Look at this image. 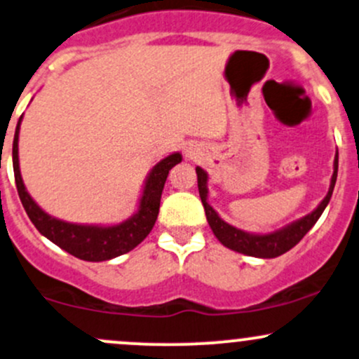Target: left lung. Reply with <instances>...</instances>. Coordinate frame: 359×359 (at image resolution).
<instances>
[{"label":"left lung","instance_id":"1","mask_svg":"<svg viewBox=\"0 0 359 359\" xmlns=\"http://www.w3.org/2000/svg\"><path fill=\"white\" fill-rule=\"evenodd\" d=\"M337 165H339V155L334 156V173L330 177V186L327 191L325 198L320 201L317 208L309 215H305L300 219H294L286 226L279 228V230L267 231V233H250V231L240 230V228L231 226L230 223H226L224 219L219 218V215L212 210V206L208 203V173L201 167H196V173H198V187H199V196L203 201L204 211H206V219L210 223L212 233L215 237L223 243L228 249L238 252V254L250 255V257H261V259H274L278 255H283L285 252L293 249L300 240L309 233L310 228L317 223V219L320 218V215L329 204L330 198H332L334 186H336L337 180Z\"/></svg>","mask_w":359,"mask_h":359}]
</instances>
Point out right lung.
Listing matches in <instances>:
<instances>
[{"mask_svg":"<svg viewBox=\"0 0 359 359\" xmlns=\"http://www.w3.org/2000/svg\"><path fill=\"white\" fill-rule=\"evenodd\" d=\"M22 117L18 119L13 137L15 184H17L20 201H22L30 222L41 231V235H44L46 238H49L50 242L56 243L68 254L88 262L110 261V259L119 257L122 254H128L129 250L140 245L148 237L151 228L155 226L165 180H167L170 168L182 161V155L179 151L172 153V155L160 160L149 170L147 179H144L137 210L135 215L129 216L124 222L117 224H83L65 222V219L50 216L49 212L42 210L23 184L18 161V135Z\"/></svg>","mask_w":359,"mask_h":359,"instance_id":"obj_1","label":"right lung"}]
</instances>
